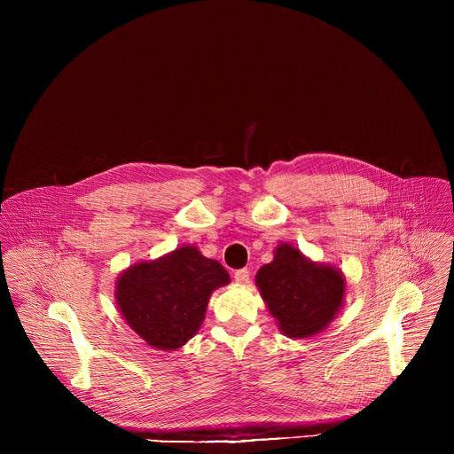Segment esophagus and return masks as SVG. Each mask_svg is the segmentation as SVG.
<instances>
[{
	"instance_id": "34e87169",
	"label": "esophagus",
	"mask_w": 454,
	"mask_h": 454,
	"mask_svg": "<svg viewBox=\"0 0 454 454\" xmlns=\"http://www.w3.org/2000/svg\"><path fill=\"white\" fill-rule=\"evenodd\" d=\"M233 280L237 282V284H247L249 282V270H237L235 273H233Z\"/></svg>"
}]
</instances>
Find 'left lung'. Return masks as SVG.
Wrapping results in <instances>:
<instances>
[{
    "mask_svg": "<svg viewBox=\"0 0 454 454\" xmlns=\"http://www.w3.org/2000/svg\"><path fill=\"white\" fill-rule=\"evenodd\" d=\"M256 286L280 331L309 338L325 329L343 303L345 280L331 266L309 262L289 244L275 251L273 262L256 273Z\"/></svg>",
    "mask_w": 454,
    "mask_h": 454,
    "instance_id": "8db88e82",
    "label": "left lung"
}]
</instances>
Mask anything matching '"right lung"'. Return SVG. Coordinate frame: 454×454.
Instances as JSON below:
<instances>
[{"mask_svg": "<svg viewBox=\"0 0 454 454\" xmlns=\"http://www.w3.org/2000/svg\"><path fill=\"white\" fill-rule=\"evenodd\" d=\"M228 280L217 261L184 246L127 270L118 278L116 301L127 325L147 345L174 350L198 333L212 291Z\"/></svg>", "mask_w": 454, "mask_h": 454, "instance_id": "right-lung-1", "label": "right lung"}]
</instances>
